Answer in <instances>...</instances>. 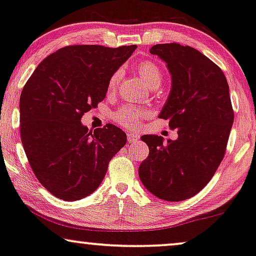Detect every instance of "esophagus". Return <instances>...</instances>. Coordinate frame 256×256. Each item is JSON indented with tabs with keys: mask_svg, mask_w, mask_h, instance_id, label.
<instances>
[{
	"mask_svg": "<svg viewBox=\"0 0 256 256\" xmlns=\"http://www.w3.org/2000/svg\"><path fill=\"white\" fill-rule=\"evenodd\" d=\"M139 139V136L137 134H128V143H134Z\"/></svg>",
	"mask_w": 256,
	"mask_h": 256,
	"instance_id": "1",
	"label": "esophagus"
}]
</instances>
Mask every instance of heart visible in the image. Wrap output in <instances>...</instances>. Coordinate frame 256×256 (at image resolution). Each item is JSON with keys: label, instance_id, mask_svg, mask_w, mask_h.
I'll return each mask as SVG.
<instances>
[{"label": "heart", "instance_id": "b5f03b06", "mask_svg": "<svg viewBox=\"0 0 256 256\" xmlns=\"http://www.w3.org/2000/svg\"><path fill=\"white\" fill-rule=\"evenodd\" d=\"M137 68L139 76H142V79L144 80L145 84H146L148 87H151V88H157V87L162 84L163 74H162L160 67H158L154 62L148 60L142 61V62L138 64ZM122 70H116V72L112 74V76L108 80L110 90H113L117 87L119 80H120L122 78ZM148 114V110L146 108H134V106H125V108H122L120 110V111L116 113L114 117L122 125L128 126V128H134V126H137L139 124V122L146 117Z\"/></svg>", "mask_w": 256, "mask_h": 256}]
</instances>
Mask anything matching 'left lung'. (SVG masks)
Instances as JSON below:
<instances>
[{
  "instance_id": "1",
  "label": "left lung",
  "mask_w": 256,
  "mask_h": 256,
  "mask_svg": "<svg viewBox=\"0 0 256 256\" xmlns=\"http://www.w3.org/2000/svg\"><path fill=\"white\" fill-rule=\"evenodd\" d=\"M150 53L166 64L171 90L158 117L168 119L178 138L144 134L148 157L138 174L148 192L180 202L204 188L224 156L232 112L229 86L220 67L195 48L154 44Z\"/></svg>"
}]
</instances>
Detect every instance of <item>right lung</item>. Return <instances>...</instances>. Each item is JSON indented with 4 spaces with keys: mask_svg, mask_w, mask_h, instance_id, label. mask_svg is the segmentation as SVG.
Here are the masks:
<instances>
[{
    "mask_svg": "<svg viewBox=\"0 0 256 256\" xmlns=\"http://www.w3.org/2000/svg\"><path fill=\"white\" fill-rule=\"evenodd\" d=\"M137 46L79 44L42 60L20 96L21 140L42 186L58 198L78 200L98 189L108 162L126 144L117 126L90 131L84 113L105 99L108 80Z\"/></svg>",
    "mask_w": 256,
    "mask_h": 256,
    "instance_id": "add662e5",
    "label": "right lung"
}]
</instances>
